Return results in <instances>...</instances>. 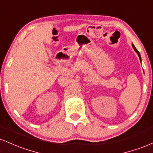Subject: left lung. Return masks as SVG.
<instances>
[{
    "label": "left lung",
    "instance_id": "obj_1",
    "mask_svg": "<svg viewBox=\"0 0 153 153\" xmlns=\"http://www.w3.org/2000/svg\"><path fill=\"white\" fill-rule=\"evenodd\" d=\"M132 47H133V49H134V50L135 52H136L137 53L139 57H140V60H141V56H140V52H139V51H138L137 50L136 48H135V47L134 46V45H132Z\"/></svg>",
    "mask_w": 153,
    "mask_h": 153
}]
</instances>
